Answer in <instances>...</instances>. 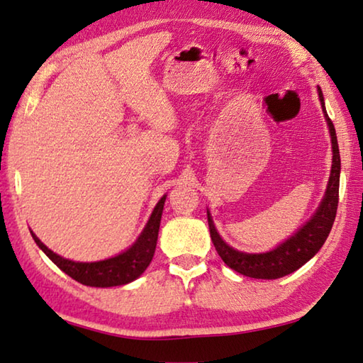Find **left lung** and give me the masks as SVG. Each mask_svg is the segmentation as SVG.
I'll use <instances>...</instances> for the list:
<instances>
[{"label": "left lung", "instance_id": "8db88e82", "mask_svg": "<svg viewBox=\"0 0 363 363\" xmlns=\"http://www.w3.org/2000/svg\"><path fill=\"white\" fill-rule=\"evenodd\" d=\"M317 92H319L322 111L328 124L330 137H332L333 164L332 174H330L328 178L325 196H323L320 206L313 215V218H311L306 225H303V228H300L294 236L289 238L279 247H276L274 250H269L266 253H245L233 249V247L228 245L225 240L220 238V234L213 226L211 213L207 211L208 230H211V238L215 249H217L221 259H223L231 269L238 271L239 274H244L253 279H279L287 276L290 272L301 268L304 263H308L309 259L320 250V247L327 240L330 231H332L336 211H338L341 159L335 125L327 114L325 101H323L320 87H317Z\"/></svg>", "mask_w": 363, "mask_h": 363}]
</instances>
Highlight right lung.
<instances>
[{
    "label": "right lung",
    "instance_id": "1",
    "mask_svg": "<svg viewBox=\"0 0 363 363\" xmlns=\"http://www.w3.org/2000/svg\"><path fill=\"white\" fill-rule=\"evenodd\" d=\"M167 196H162L152 211L151 217L146 223L145 230L140 234L138 239L133 242L130 249L119 253V255L101 259V262L94 263H79L72 262L60 255H57L52 250H49L40 239L31 231L36 245L59 266V268L68 274L74 281L89 287H116V285H124L143 274V271L148 268L152 255L156 250L159 225H161V217L164 211V202Z\"/></svg>",
    "mask_w": 363,
    "mask_h": 363
}]
</instances>
